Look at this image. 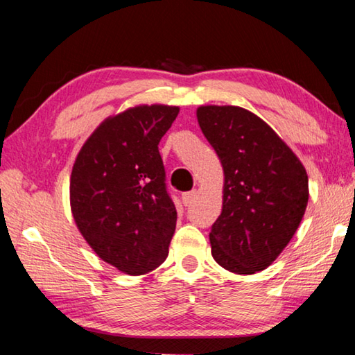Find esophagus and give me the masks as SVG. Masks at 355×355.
I'll use <instances>...</instances> for the list:
<instances>
[{
    "label": "esophagus",
    "instance_id": "34e87169",
    "mask_svg": "<svg viewBox=\"0 0 355 355\" xmlns=\"http://www.w3.org/2000/svg\"><path fill=\"white\" fill-rule=\"evenodd\" d=\"M194 197H196V191H189V192H183L182 194V200H183V203L186 207L188 205H191L192 203V200H194Z\"/></svg>",
    "mask_w": 355,
    "mask_h": 355
}]
</instances>
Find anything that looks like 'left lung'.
Segmentation results:
<instances>
[{"label": "left lung", "instance_id": "1", "mask_svg": "<svg viewBox=\"0 0 355 355\" xmlns=\"http://www.w3.org/2000/svg\"><path fill=\"white\" fill-rule=\"evenodd\" d=\"M202 133L224 169L222 211L209 232L216 263L255 274L275 261L309 202L304 164L282 137L244 107H197Z\"/></svg>", "mask_w": 355, "mask_h": 355}]
</instances>
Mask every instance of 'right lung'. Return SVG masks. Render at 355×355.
Returning a JSON list of instances; mask_svg holds the SVG:
<instances>
[{
    "instance_id": "add662e5",
    "label": "right lung",
    "mask_w": 355,
    "mask_h": 355,
    "mask_svg": "<svg viewBox=\"0 0 355 355\" xmlns=\"http://www.w3.org/2000/svg\"><path fill=\"white\" fill-rule=\"evenodd\" d=\"M178 106L137 105L105 119L87 137L70 175L78 230L101 260L128 275L169 254L177 209L166 191L158 144Z\"/></svg>"
}]
</instances>
